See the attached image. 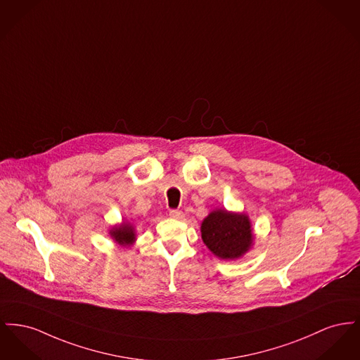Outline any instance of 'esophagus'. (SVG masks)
Returning <instances> with one entry per match:
<instances>
[{"label": "esophagus", "mask_w": 360, "mask_h": 360, "mask_svg": "<svg viewBox=\"0 0 360 360\" xmlns=\"http://www.w3.org/2000/svg\"><path fill=\"white\" fill-rule=\"evenodd\" d=\"M169 217L176 219V220H182L184 219V212L179 210H169Z\"/></svg>", "instance_id": "esophagus-1"}]
</instances>
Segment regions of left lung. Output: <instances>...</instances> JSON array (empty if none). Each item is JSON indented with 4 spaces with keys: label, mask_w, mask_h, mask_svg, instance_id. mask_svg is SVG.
I'll return each instance as SVG.
<instances>
[{
    "label": "left lung",
    "mask_w": 360,
    "mask_h": 360,
    "mask_svg": "<svg viewBox=\"0 0 360 360\" xmlns=\"http://www.w3.org/2000/svg\"><path fill=\"white\" fill-rule=\"evenodd\" d=\"M201 235L212 253L223 259L238 258L252 245L249 217L227 211H213L202 221Z\"/></svg>",
    "instance_id": "8db88e82"
}]
</instances>
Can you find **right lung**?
Returning a JSON list of instances; mask_svg holds the SVG:
<instances>
[{"label": "right lung", "mask_w": 360, "mask_h": 360, "mask_svg": "<svg viewBox=\"0 0 360 360\" xmlns=\"http://www.w3.org/2000/svg\"><path fill=\"white\" fill-rule=\"evenodd\" d=\"M111 235L114 236V239L121 243V245H127L131 243L134 240V231L133 227L129 224H122L121 227L115 229L111 231Z\"/></svg>", "instance_id": "right-lung-1"}]
</instances>
